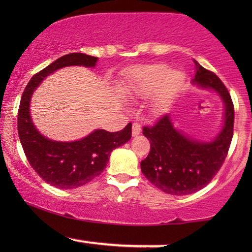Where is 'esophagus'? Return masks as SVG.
I'll list each match as a JSON object with an SVG mask.
<instances>
[{"label": "esophagus", "mask_w": 252, "mask_h": 252, "mask_svg": "<svg viewBox=\"0 0 252 252\" xmlns=\"http://www.w3.org/2000/svg\"><path fill=\"white\" fill-rule=\"evenodd\" d=\"M140 132H141L140 123H137V122L132 123V136H137Z\"/></svg>", "instance_id": "34e87169"}]
</instances>
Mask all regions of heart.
Listing matches in <instances>:
<instances>
[{
	"label": "heart",
	"instance_id": "heart-1",
	"mask_svg": "<svg viewBox=\"0 0 252 252\" xmlns=\"http://www.w3.org/2000/svg\"><path fill=\"white\" fill-rule=\"evenodd\" d=\"M184 83V74L179 71H169L164 63H152L130 71L129 88L140 94L149 97L156 94L153 108L161 112L166 110L173 94Z\"/></svg>",
	"mask_w": 252,
	"mask_h": 252
}]
</instances>
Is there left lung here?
I'll return each instance as SVG.
<instances>
[{
	"mask_svg": "<svg viewBox=\"0 0 252 252\" xmlns=\"http://www.w3.org/2000/svg\"><path fill=\"white\" fill-rule=\"evenodd\" d=\"M195 63L193 83L213 89L225 104L224 126L212 142L193 141L174 129L168 115L153 126H143L150 142L148 156L141 161V170L148 180L167 194L186 195L209 185L224 163L233 136L235 108L226 86L212 71Z\"/></svg>",
	"mask_w": 252,
	"mask_h": 252,
	"instance_id": "obj_1",
	"label": "left lung"
}]
</instances>
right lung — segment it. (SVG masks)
Returning a JSON list of instances; mask_svg holds the SVG:
<instances>
[{
    "instance_id": "right-lung-1",
    "label": "right lung",
    "mask_w": 252,
    "mask_h": 252,
    "mask_svg": "<svg viewBox=\"0 0 252 252\" xmlns=\"http://www.w3.org/2000/svg\"><path fill=\"white\" fill-rule=\"evenodd\" d=\"M96 57L84 53L66 54L31 78L22 94L17 112V131L28 162L37 175L52 186L71 189L83 186L105 169L110 154L131 138V123L121 131L94 130L73 142H57L42 136L33 126L30 102L33 91L48 74L65 66L94 67Z\"/></svg>"
}]
</instances>
